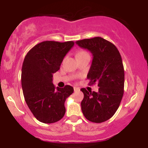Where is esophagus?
Returning a JSON list of instances; mask_svg holds the SVG:
<instances>
[{
	"label": "esophagus",
	"mask_w": 148,
	"mask_h": 148,
	"mask_svg": "<svg viewBox=\"0 0 148 148\" xmlns=\"http://www.w3.org/2000/svg\"><path fill=\"white\" fill-rule=\"evenodd\" d=\"M74 92H79L80 89H79V88H78V87H74Z\"/></svg>",
	"instance_id": "1"
}]
</instances>
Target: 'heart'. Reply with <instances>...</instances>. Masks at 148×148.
Returning a JSON list of instances; mask_svg holds the SVG:
<instances>
[{"label": "heart", "instance_id": "obj_1", "mask_svg": "<svg viewBox=\"0 0 148 148\" xmlns=\"http://www.w3.org/2000/svg\"><path fill=\"white\" fill-rule=\"evenodd\" d=\"M84 54H87V53H86V51H79L78 53H77V56H81V55H84Z\"/></svg>", "mask_w": 148, "mask_h": 148}]
</instances>
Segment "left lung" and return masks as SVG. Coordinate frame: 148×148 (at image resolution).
<instances>
[{"label": "left lung", "mask_w": 148, "mask_h": 148, "mask_svg": "<svg viewBox=\"0 0 148 148\" xmlns=\"http://www.w3.org/2000/svg\"><path fill=\"white\" fill-rule=\"evenodd\" d=\"M76 44L92 53L87 79L90 84H97L99 87L97 92L81 89L82 112L91 122H105L114 115L123 97L125 71L122 57L114 44L101 37L77 41Z\"/></svg>", "instance_id": "obj_1"}]
</instances>
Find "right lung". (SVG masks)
I'll return each instance as SVG.
<instances>
[{
  "instance_id": "obj_1",
  "label": "right lung",
  "mask_w": 148,
  "mask_h": 148,
  "mask_svg": "<svg viewBox=\"0 0 148 148\" xmlns=\"http://www.w3.org/2000/svg\"><path fill=\"white\" fill-rule=\"evenodd\" d=\"M74 45L73 41H43L25 56L21 71L23 96L34 117L43 123H53L64 116V102L74 88L69 85L55 87L53 74L60 69L64 58Z\"/></svg>"
}]
</instances>
